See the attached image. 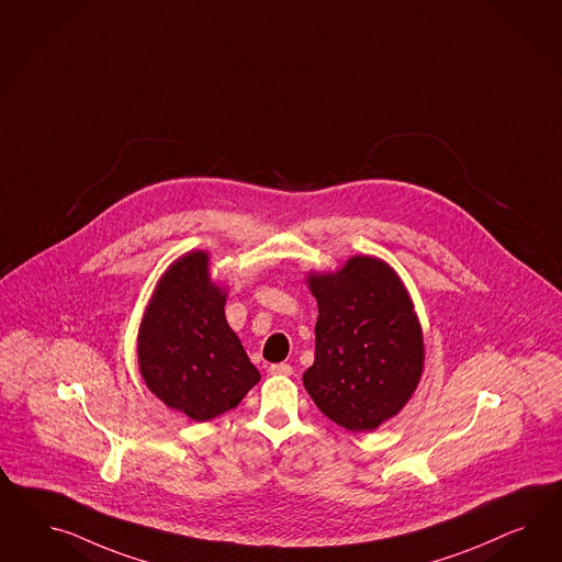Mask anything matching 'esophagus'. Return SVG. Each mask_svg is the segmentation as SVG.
Wrapping results in <instances>:
<instances>
[{
    "mask_svg": "<svg viewBox=\"0 0 562 562\" xmlns=\"http://www.w3.org/2000/svg\"><path fill=\"white\" fill-rule=\"evenodd\" d=\"M270 373L292 374V367H290V364H286V362H278V364H272V367H270Z\"/></svg>",
    "mask_w": 562,
    "mask_h": 562,
    "instance_id": "34e87169",
    "label": "esophagus"
}]
</instances>
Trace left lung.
<instances>
[{"label":"left lung","mask_w":562,"mask_h":562,"mask_svg":"<svg viewBox=\"0 0 562 562\" xmlns=\"http://www.w3.org/2000/svg\"><path fill=\"white\" fill-rule=\"evenodd\" d=\"M308 286L319 317L305 390L336 425L374 430L406 406L425 364L408 292L387 263L360 256Z\"/></svg>","instance_id":"8db88e82"}]
</instances>
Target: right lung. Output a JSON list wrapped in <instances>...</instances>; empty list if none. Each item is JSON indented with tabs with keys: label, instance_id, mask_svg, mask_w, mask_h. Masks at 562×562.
I'll list each match as a JSON object with an SVG mask.
<instances>
[{
	"label": "right lung",
	"instance_id": "right-lung-1",
	"mask_svg": "<svg viewBox=\"0 0 562 562\" xmlns=\"http://www.w3.org/2000/svg\"><path fill=\"white\" fill-rule=\"evenodd\" d=\"M207 256L193 251L175 261L158 282L137 340L139 371L169 408L205 423L238 406L259 371L226 324Z\"/></svg>",
	"mask_w": 562,
	"mask_h": 562
}]
</instances>
